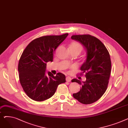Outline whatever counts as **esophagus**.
Instances as JSON below:
<instances>
[{
	"mask_svg": "<svg viewBox=\"0 0 128 128\" xmlns=\"http://www.w3.org/2000/svg\"><path fill=\"white\" fill-rule=\"evenodd\" d=\"M71 80H72V79L70 77H67L66 78V81L67 82H70L71 81Z\"/></svg>",
	"mask_w": 128,
	"mask_h": 128,
	"instance_id": "34e87169",
	"label": "esophagus"
}]
</instances>
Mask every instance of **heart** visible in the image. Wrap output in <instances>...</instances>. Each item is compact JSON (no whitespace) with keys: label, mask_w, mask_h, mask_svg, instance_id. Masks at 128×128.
I'll return each instance as SVG.
<instances>
[{"label":"heart","mask_w":128,"mask_h":128,"mask_svg":"<svg viewBox=\"0 0 128 128\" xmlns=\"http://www.w3.org/2000/svg\"><path fill=\"white\" fill-rule=\"evenodd\" d=\"M84 49L82 45L77 42H72L70 45L69 50L70 51H75L79 54L82 52Z\"/></svg>","instance_id":"obj_1"}]
</instances>
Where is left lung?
I'll list each match as a JSON object with an SVG mask.
<instances>
[{
    "label": "left lung",
    "mask_w": 128,
    "mask_h": 128,
    "mask_svg": "<svg viewBox=\"0 0 128 128\" xmlns=\"http://www.w3.org/2000/svg\"><path fill=\"white\" fill-rule=\"evenodd\" d=\"M71 38L83 45L87 54L79 74L80 76L84 74L86 80L82 81L79 76L72 80L82 86L80 91L72 96L82 104H92L102 96L108 86L112 65L110 53L104 44L94 36L74 35Z\"/></svg>",
    "instance_id": "1"
}]
</instances>
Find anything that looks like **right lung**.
<instances>
[{
  "instance_id": "obj_1",
  "label": "right lung",
  "mask_w": 128,
  "mask_h": 128,
  "mask_svg": "<svg viewBox=\"0 0 128 128\" xmlns=\"http://www.w3.org/2000/svg\"><path fill=\"white\" fill-rule=\"evenodd\" d=\"M62 35L44 36L32 41L26 47L18 65L19 80L24 91L30 98L41 102L52 97L58 86L66 82L60 72L56 76L49 72L46 75V63L53 61L58 46L68 37Z\"/></svg>"
}]
</instances>
